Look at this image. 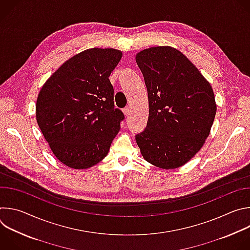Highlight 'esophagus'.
Returning <instances> with one entry per match:
<instances>
[{
	"label": "esophagus",
	"instance_id": "1",
	"mask_svg": "<svg viewBox=\"0 0 250 250\" xmlns=\"http://www.w3.org/2000/svg\"><path fill=\"white\" fill-rule=\"evenodd\" d=\"M123 112H124L125 116H128L129 113H130V108H129V106H125V108L123 110Z\"/></svg>",
	"mask_w": 250,
	"mask_h": 250
}]
</instances>
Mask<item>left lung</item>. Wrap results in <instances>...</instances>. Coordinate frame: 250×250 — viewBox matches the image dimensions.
Here are the masks:
<instances>
[{
    "label": "left lung",
    "instance_id": "8db88e82",
    "mask_svg": "<svg viewBox=\"0 0 250 250\" xmlns=\"http://www.w3.org/2000/svg\"><path fill=\"white\" fill-rule=\"evenodd\" d=\"M148 94L149 116L135 135L144 158L162 169L186 164L202 148L217 113L210 84L179 50L155 46L135 56Z\"/></svg>",
    "mask_w": 250,
    "mask_h": 250
}]
</instances>
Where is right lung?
<instances>
[{
    "label": "right lung",
    "mask_w": 250,
    "mask_h": 250,
    "mask_svg": "<svg viewBox=\"0 0 250 250\" xmlns=\"http://www.w3.org/2000/svg\"><path fill=\"white\" fill-rule=\"evenodd\" d=\"M123 56L114 48H90L64 62L42 86L35 105L38 125L55 157L87 169L110 150L125 119L115 108L110 75Z\"/></svg>",
    "instance_id": "add662e5"
}]
</instances>
